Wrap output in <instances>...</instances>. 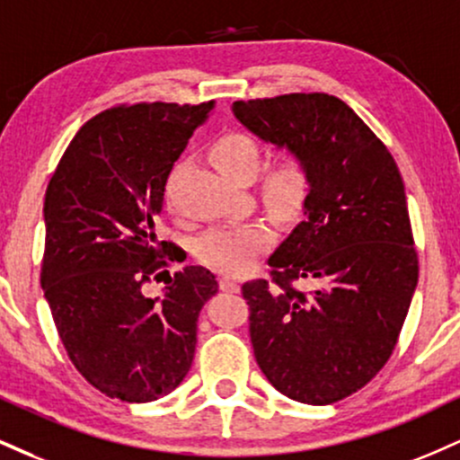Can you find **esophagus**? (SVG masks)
I'll return each instance as SVG.
<instances>
[{
    "mask_svg": "<svg viewBox=\"0 0 460 460\" xmlns=\"http://www.w3.org/2000/svg\"><path fill=\"white\" fill-rule=\"evenodd\" d=\"M220 289L226 291V293H237L240 291V283H237L235 279H229V276H220Z\"/></svg>",
    "mask_w": 460,
    "mask_h": 460,
    "instance_id": "1",
    "label": "esophagus"
}]
</instances>
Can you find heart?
<instances>
[{"label":"heart","instance_id":"1","mask_svg":"<svg viewBox=\"0 0 460 460\" xmlns=\"http://www.w3.org/2000/svg\"><path fill=\"white\" fill-rule=\"evenodd\" d=\"M216 167L234 180H248L257 173L263 147L246 132H229L212 146ZM308 188V169L302 158L287 156L263 173L261 190L276 212H291L302 203ZM270 244V231L261 225L218 226L197 242V257L208 268L223 274H237Z\"/></svg>","mask_w":460,"mask_h":460}]
</instances>
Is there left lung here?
Wrapping results in <instances>:
<instances>
[{"instance_id": "1", "label": "left lung", "mask_w": 460, "mask_h": 460, "mask_svg": "<svg viewBox=\"0 0 460 460\" xmlns=\"http://www.w3.org/2000/svg\"><path fill=\"white\" fill-rule=\"evenodd\" d=\"M252 135L308 169L304 216L270 254L272 280L242 285L259 368L280 394L330 405L394 351L418 285L402 177L375 132L328 93L234 102ZM296 279L322 287L304 294Z\"/></svg>"}]
</instances>
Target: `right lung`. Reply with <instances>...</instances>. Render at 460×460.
<instances>
[{
  "mask_svg": "<svg viewBox=\"0 0 460 460\" xmlns=\"http://www.w3.org/2000/svg\"><path fill=\"white\" fill-rule=\"evenodd\" d=\"M212 109L214 101L102 111L49 181L44 297L75 368L111 398L149 402L173 392L195 358L199 313L218 293L201 265L169 276L163 296L143 291L169 274L173 244L156 235L164 184Z\"/></svg>",
  "mask_w": 460,
  "mask_h": 460,
  "instance_id": "add662e5",
  "label": "right lung"
}]
</instances>
